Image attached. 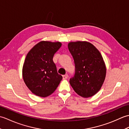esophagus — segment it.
<instances>
[{
  "label": "esophagus",
  "instance_id": "1",
  "mask_svg": "<svg viewBox=\"0 0 129 129\" xmlns=\"http://www.w3.org/2000/svg\"><path fill=\"white\" fill-rule=\"evenodd\" d=\"M68 78V74H65V75H62V79H64V80H65V79H67Z\"/></svg>",
  "mask_w": 129,
  "mask_h": 129
}]
</instances>
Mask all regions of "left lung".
Listing matches in <instances>:
<instances>
[{"label":"left lung","instance_id":"obj_1","mask_svg":"<svg viewBox=\"0 0 129 129\" xmlns=\"http://www.w3.org/2000/svg\"><path fill=\"white\" fill-rule=\"evenodd\" d=\"M68 49L74 60L75 71L69 83L76 93L89 98L99 91L105 80L106 67L102 56L92 44L70 42Z\"/></svg>","mask_w":129,"mask_h":129}]
</instances>
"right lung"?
Listing matches in <instances>:
<instances>
[{"label": "right lung", "mask_w": 129, "mask_h": 129, "mask_svg": "<svg viewBox=\"0 0 129 129\" xmlns=\"http://www.w3.org/2000/svg\"><path fill=\"white\" fill-rule=\"evenodd\" d=\"M61 46L60 42L42 41L26 55L23 67L24 83L34 94L48 96L58 86L62 77L57 73L53 58Z\"/></svg>", "instance_id": "obj_1"}]
</instances>
